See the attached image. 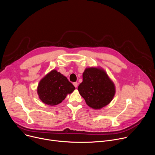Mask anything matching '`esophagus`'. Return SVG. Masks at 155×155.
Here are the masks:
<instances>
[{
    "label": "esophagus",
    "instance_id": "obj_1",
    "mask_svg": "<svg viewBox=\"0 0 155 155\" xmlns=\"http://www.w3.org/2000/svg\"><path fill=\"white\" fill-rule=\"evenodd\" d=\"M73 84L74 85V86H75V87H77L78 86V83H77V82H74V83H73Z\"/></svg>",
    "mask_w": 155,
    "mask_h": 155
}]
</instances>
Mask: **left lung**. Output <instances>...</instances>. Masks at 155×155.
<instances>
[{"mask_svg": "<svg viewBox=\"0 0 155 155\" xmlns=\"http://www.w3.org/2000/svg\"><path fill=\"white\" fill-rule=\"evenodd\" d=\"M78 90L88 106L100 109L112 101L115 87L103 69L90 68L84 71L83 81L79 84Z\"/></svg>", "mask_w": 155, "mask_h": 155, "instance_id": "8db88e82", "label": "left lung"}]
</instances>
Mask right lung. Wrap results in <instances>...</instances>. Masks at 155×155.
Segmentation results:
<instances>
[{"instance_id": "add662e5", "label": "right lung", "mask_w": 155, "mask_h": 155, "mask_svg": "<svg viewBox=\"0 0 155 155\" xmlns=\"http://www.w3.org/2000/svg\"><path fill=\"white\" fill-rule=\"evenodd\" d=\"M75 89L67 78L53 70L39 82L37 93L44 104L52 106L61 103L67 94L72 93Z\"/></svg>"}]
</instances>
